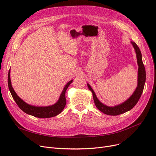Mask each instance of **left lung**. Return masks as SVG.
I'll return each instance as SVG.
<instances>
[{"mask_svg":"<svg viewBox=\"0 0 156 156\" xmlns=\"http://www.w3.org/2000/svg\"><path fill=\"white\" fill-rule=\"evenodd\" d=\"M134 48L135 52L136 53V57L138 64V78H137V87L135 88L134 92L131 95L127 100L119 104L113 106H109L101 102L99 99L97 97L94 90L87 83L88 89L90 90L93 95L94 101L97 108L101 111L104 114H108L110 116H117L119 114L125 113L127 111H130L136 104L138 100L142 95L144 90V88L145 83L146 73L144 65L142 62V56L140 48L134 42H130Z\"/></svg>","mask_w":156,"mask_h":156,"instance_id":"8db88e82","label":"left lung"}]
</instances>
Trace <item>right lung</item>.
<instances>
[{
  "instance_id": "1",
  "label": "right lung",
  "mask_w": 156,
  "mask_h": 156,
  "mask_svg": "<svg viewBox=\"0 0 156 156\" xmlns=\"http://www.w3.org/2000/svg\"><path fill=\"white\" fill-rule=\"evenodd\" d=\"M10 73L11 69H9V73H8V87H9V91L11 94L13 99L14 100L16 103L17 104L18 107L23 112L29 114V115L37 118H48L56 116L62 111L66 104V99L65 93L69 85L73 82V80H70L66 84L59 96L58 101L55 104L48 106H35L27 104V102L23 101L17 95V94L16 93L14 88L12 87Z\"/></svg>"
}]
</instances>
